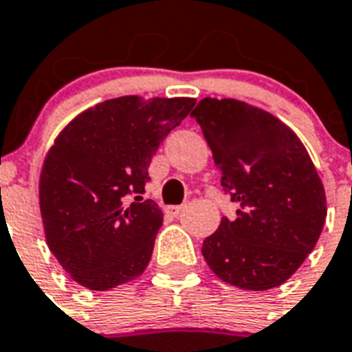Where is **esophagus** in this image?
<instances>
[{"mask_svg":"<svg viewBox=\"0 0 352 352\" xmlns=\"http://www.w3.org/2000/svg\"><path fill=\"white\" fill-rule=\"evenodd\" d=\"M182 210H184V205H170V207H167V212L170 216H178Z\"/></svg>","mask_w":352,"mask_h":352,"instance_id":"esophagus-1","label":"esophagus"}]
</instances>
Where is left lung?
I'll use <instances>...</instances> for the list:
<instances>
[{
  "label": "left lung",
  "mask_w": 352,
  "mask_h": 352,
  "mask_svg": "<svg viewBox=\"0 0 352 352\" xmlns=\"http://www.w3.org/2000/svg\"><path fill=\"white\" fill-rule=\"evenodd\" d=\"M199 123L238 204L221 218L201 254L216 276L245 291L278 287L298 271L322 234L327 201L307 148L276 116L245 101L204 98Z\"/></svg>",
  "instance_id": "8db88e82"
}]
</instances>
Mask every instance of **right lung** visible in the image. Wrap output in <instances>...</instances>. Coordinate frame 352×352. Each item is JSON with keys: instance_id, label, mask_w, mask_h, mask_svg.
I'll list each match as a JSON object with an SVG mask.
<instances>
[{"instance_id": "add662e5", "label": "right lung", "mask_w": 352, "mask_h": 352, "mask_svg": "<svg viewBox=\"0 0 352 352\" xmlns=\"http://www.w3.org/2000/svg\"><path fill=\"white\" fill-rule=\"evenodd\" d=\"M194 98L122 96L76 116L45 156L39 210L50 252L91 291L145 271L163 212L143 199L160 143L190 112Z\"/></svg>"}]
</instances>
